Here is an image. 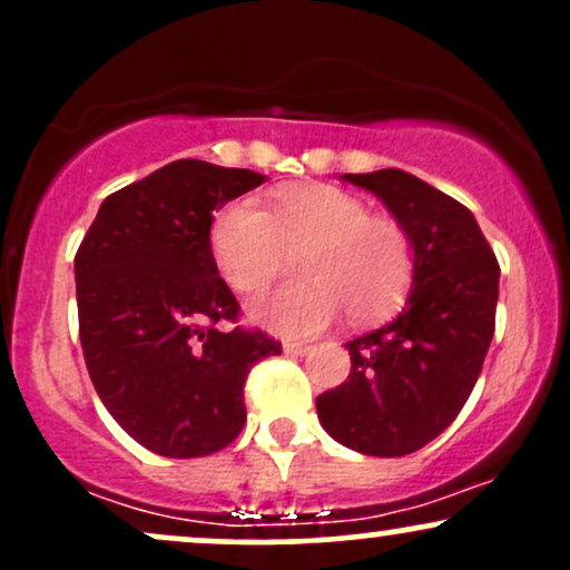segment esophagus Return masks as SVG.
I'll use <instances>...</instances> for the list:
<instances>
[{
  "instance_id": "1",
  "label": "esophagus",
  "mask_w": 570,
  "mask_h": 570,
  "mask_svg": "<svg viewBox=\"0 0 570 570\" xmlns=\"http://www.w3.org/2000/svg\"><path fill=\"white\" fill-rule=\"evenodd\" d=\"M284 351L289 353V356H305V353L311 351V345L303 343V340H284Z\"/></svg>"
}]
</instances>
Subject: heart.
I'll return each instance as SVG.
<instances>
[{
  "instance_id": "b5f03b06",
  "label": "heart",
  "mask_w": 570,
  "mask_h": 570,
  "mask_svg": "<svg viewBox=\"0 0 570 570\" xmlns=\"http://www.w3.org/2000/svg\"><path fill=\"white\" fill-rule=\"evenodd\" d=\"M212 257L233 292L252 297L278 278L286 252L299 254V284L248 307L257 324L284 337H307L343 311L367 322L402 303L415 252L396 219L370 214L358 195L330 185L278 193L271 206L240 200L222 208L212 225Z\"/></svg>"
}]
</instances>
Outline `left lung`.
Masks as SVG:
<instances>
[{"mask_svg": "<svg viewBox=\"0 0 570 570\" xmlns=\"http://www.w3.org/2000/svg\"><path fill=\"white\" fill-rule=\"evenodd\" d=\"M410 233L415 276L394 322L351 340V375L316 399L332 440L364 455H410L440 436L474 391L495 332L501 267L463 203L417 176L345 174Z\"/></svg>", "mask_w": 570, "mask_h": 570, "instance_id": "left-lung-1", "label": "left lung"}]
</instances>
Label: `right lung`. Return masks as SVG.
I'll return each instance as SVG.
<instances>
[{
	"label": "right lung",
	"mask_w": 570,
	"mask_h": 570,
	"mask_svg": "<svg viewBox=\"0 0 570 570\" xmlns=\"http://www.w3.org/2000/svg\"><path fill=\"white\" fill-rule=\"evenodd\" d=\"M265 181L246 168L174 160L117 189L75 254L82 356L104 407L166 458L227 448L246 423L244 385L281 343L238 326L212 257V222Z\"/></svg>",
	"instance_id": "1"
}]
</instances>
